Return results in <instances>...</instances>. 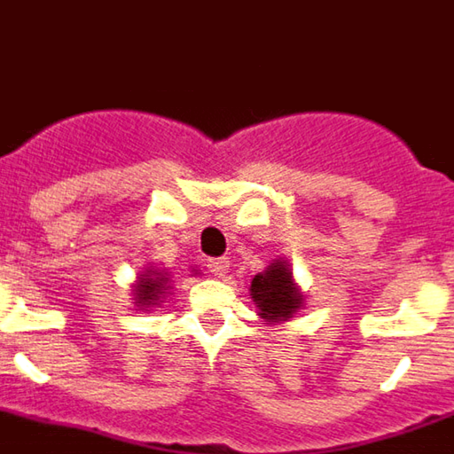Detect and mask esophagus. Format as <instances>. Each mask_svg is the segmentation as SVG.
Here are the masks:
<instances>
[{
	"instance_id": "1",
	"label": "esophagus",
	"mask_w": 454,
	"mask_h": 454,
	"mask_svg": "<svg viewBox=\"0 0 454 454\" xmlns=\"http://www.w3.org/2000/svg\"><path fill=\"white\" fill-rule=\"evenodd\" d=\"M207 267H209L211 274L218 276V278H223V276L227 274V267H230V261H227V258H209Z\"/></svg>"
}]
</instances>
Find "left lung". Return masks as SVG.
<instances>
[{"label": "left lung", "instance_id": "obj_1", "mask_svg": "<svg viewBox=\"0 0 454 454\" xmlns=\"http://www.w3.org/2000/svg\"><path fill=\"white\" fill-rule=\"evenodd\" d=\"M249 292H252L258 314L271 323L292 318L303 303V294L296 289L292 270L285 261H274L267 265L262 274L254 276Z\"/></svg>", "mask_w": 454, "mask_h": 454}]
</instances>
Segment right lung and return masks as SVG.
<instances>
[{"label": "right lung", "instance_id": "1", "mask_svg": "<svg viewBox=\"0 0 454 454\" xmlns=\"http://www.w3.org/2000/svg\"><path fill=\"white\" fill-rule=\"evenodd\" d=\"M167 280L169 278L162 271L149 270L145 274H140V280L136 285V303L140 308H149V305L158 303L160 294H165L162 289H165Z\"/></svg>", "mask_w": 454, "mask_h": 454}]
</instances>
